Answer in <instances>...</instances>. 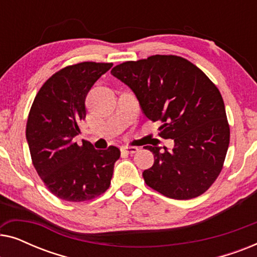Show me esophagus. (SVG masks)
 I'll use <instances>...</instances> for the list:
<instances>
[{"label": "esophagus", "instance_id": "esophagus-1", "mask_svg": "<svg viewBox=\"0 0 257 257\" xmlns=\"http://www.w3.org/2000/svg\"><path fill=\"white\" fill-rule=\"evenodd\" d=\"M138 147L136 146H122L121 147V151L122 152L127 153V154H135L136 152H138Z\"/></svg>", "mask_w": 257, "mask_h": 257}]
</instances>
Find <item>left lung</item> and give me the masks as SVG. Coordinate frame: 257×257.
<instances>
[{
  "label": "left lung",
  "instance_id": "1",
  "mask_svg": "<svg viewBox=\"0 0 257 257\" xmlns=\"http://www.w3.org/2000/svg\"><path fill=\"white\" fill-rule=\"evenodd\" d=\"M136 94L150 120L161 121L160 137L174 147L146 146L153 166L143 172L151 188L171 199L196 198L222 170L229 146L226 108L217 87L187 59L156 55L125 62L111 71Z\"/></svg>",
  "mask_w": 257,
  "mask_h": 257
}]
</instances>
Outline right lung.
<instances>
[{
    "mask_svg": "<svg viewBox=\"0 0 257 257\" xmlns=\"http://www.w3.org/2000/svg\"><path fill=\"white\" fill-rule=\"evenodd\" d=\"M112 63L83 62L51 76L35 97L26 137L31 159L49 191L65 201L79 202L110 187L118 147L96 150L75 142L79 121L85 118V98Z\"/></svg>",
    "mask_w": 257,
    "mask_h": 257,
    "instance_id": "obj_1",
    "label": "right lung"
}]
</instances>
